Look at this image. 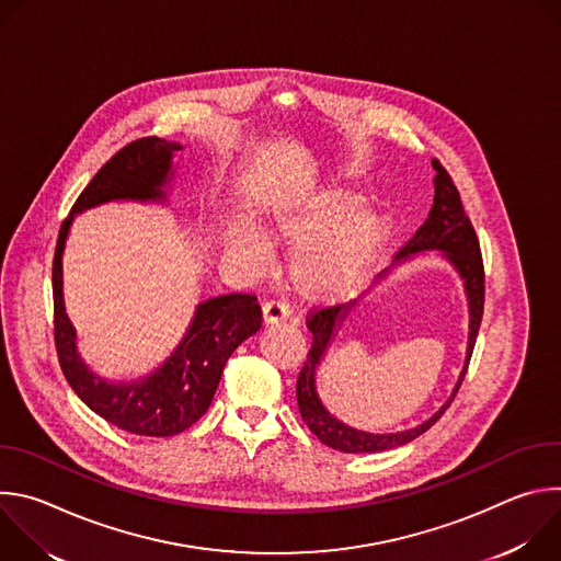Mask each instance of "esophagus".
Wrapping results in <instances>:
<instances>
[{
  "mask_svg": "<svg viewBox=\"0 0 561 561\" xmlns=\"http://www.w3.org/2000/svg\"><path fill=\"white\" fill-rule=\"evenodd\" d=\"M288 314H290L288 308H286L282 301H275V299L266 301L264 308H262L264 324H282V322H286Z\"/></svg>",
  "mask_w": 561,
  "mask_h": 561,
  "instance_id": "1",
  "label": "esophagus"
}]
</instances>
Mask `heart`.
<instances>
[{
  "mask_svg": "<svg viewBox=\"0 0 561 561\" xmlns=\"http://www.w3.org/2000/svg\"><path fill=\"white\" fill-rule=\"evenodd\" d=\"M364 197L344 186H329L279 204L271 230L279 244L297 249L290 279L299 295L337 301L355 295L370 277L388 242L390 226L377 213H359ZM242 244L255 264L266 262L262 239L242 230Z\"/></svg>",
  "mask_w": 561,
  "mask_h": 561,
  "instance_id": "b5f03b06",
  "label": "heart"
}]
</instances>
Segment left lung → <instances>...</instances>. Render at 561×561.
Wrapping results in <instances>:
<instances>
[{
    "label": "left lung",
    "instance_id": "left-lung-1",
    "mask_svg": "<svg viewBox=\"0 0 561 561\" xmlns=\"http://www.w3.org/2000/svg\"><path fill=\"white\" fill-rule=\"evenodd\" d=\"M433 169L437 171L433 178L435 186V197H433V208L426 217V221L420 226V230L409 239V244L397 253L392 260V266L379 273L377 282L386 279L392 268L402 266L411 262L415 255L437 251L442 260H446L455 273L461 279L463 295L468 301V344H466V357L461 373L457 377V383L450 392V397L439 407L437 413H433L428 420L422 424L407 428V431H397V433H366L359 428H353L344 424L340 417H335L322 402V397L317 392V370L322 366L331 344L335 342L340 329L344 327L346 317L351 310L357 306V301H351L346 306H333V308H322L308 319V331L312 333V348L306 357V364L297 377V407L301 413V420L306 426L317 435L319 442H324L327 446L342 450V453H381L390 450L397 446H404L426 433L450 407L455 399L470 355L472 346L477 340L479 324H482V314H484V264H482V253H479V242L477 234L472 230V224L468 215L463 213L459 193L450 180V175L442 169L437 159H433Z\"/></svg>",
    "mask_w": 561,
    "mask_h": 561
}]
</instances>
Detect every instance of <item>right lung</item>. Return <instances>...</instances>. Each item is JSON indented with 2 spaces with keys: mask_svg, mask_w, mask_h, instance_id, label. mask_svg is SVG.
<instances>
[{
  "mask_svg": "<svg viewBox=\"0 0 561 561\" xmlns=\"http://www.w3.org/2000/svg\"><path fill=\"white\" fill-rule=\"evenodd\" d=\"M182 148L180 141L144 137L113 154L64 219L53 262L55 346L66 381L93 413L144 437H173L208 411L228 357L262 327L257 297L230 293L199 301L184 337L162 364L135 379H108L79 353L64 304L61 260L75 215L108 202L167 206L175 178L173 157Z\"/></svg>",
  "mask_w": 561,
  "mask_h": 561,
  "instance_id": "1",
  "label": "right lung"
}]
</instances>
